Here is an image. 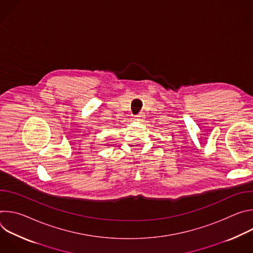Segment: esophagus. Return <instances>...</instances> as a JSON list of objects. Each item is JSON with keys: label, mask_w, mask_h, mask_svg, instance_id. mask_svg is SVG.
Here are the masks:
<instances>
[{"label": "esophagus", "mask_w": 253, "mask_h": 253, "mask_svg": "<svg viewBox=\"0 0 253 253\" xmlns=\"http://www.w3.org/2000/svg\"><path fill=\"white\" fill-rule=\"evenodd\" d=\"M145 118V115H144L143 113H139V114H137L136 115V118H135V120H137V121H143V119Z\"/></svg>", "instance_id": "1"}]
</instances>
